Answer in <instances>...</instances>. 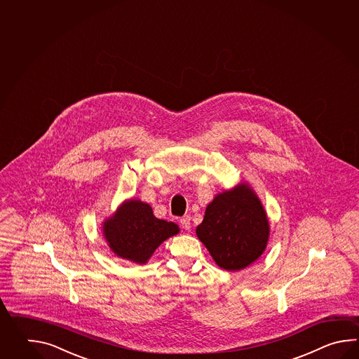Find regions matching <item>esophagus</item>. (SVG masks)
Returning <instances> with one entry per match:
<instances>
[{"label":"esophagus","mask_w":359,"mask_h":359,"mask_svg":"<svg viewBox=\"0 0 359 359\" xmlns=\"http://www.w3.org/2000/svg\"><path fill=\"white\" fill-rule=\"evenodd\" d=\"M180 223L182 226V229H191V217L190 215H183L182 218L180 219Z\"/></svg>","instance_id":"1"}]
</instances>
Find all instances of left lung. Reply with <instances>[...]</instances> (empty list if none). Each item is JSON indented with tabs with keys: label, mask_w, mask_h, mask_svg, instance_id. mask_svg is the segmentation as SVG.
I'll return each instance as SVG.
<instances>
[{
	"label": "left lung",
	"mask_w": 359,
	"mask_h": 359,
	"mask_svg": "<svg viewBox=\"0 0 359 359\" xmlns=\"http://www.w3.org/2000/svg\"><path fill=\"white\" fill-rule=\"evenodd\" d=\"M196 235L219 267L236 272L266 250L269 222L257 194L241 183L208 204Z\"/></svg>",
	"instance_id": "obj_1"
}]
</instances>
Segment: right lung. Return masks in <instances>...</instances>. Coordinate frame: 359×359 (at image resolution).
I'll return each mask as SVG.
<instances>
[{
  "label": "right lung",
  "mask_w": 359,
  "mask_h": 359,
  "mask_svg": "<svg viewBox=\"0 0 359 359\" xmlns=\"http://www.w3.org/2000/svg\"><path fill=\"white\" fill-rule=\"evenodd\" d=\"M178 232L176 223L158 219L151 206L137 198L124 201L102 226L111 252L137 264L147 263L158 246Z\"/></svg>",
  "instance_id": "1"
}]
</instances>
